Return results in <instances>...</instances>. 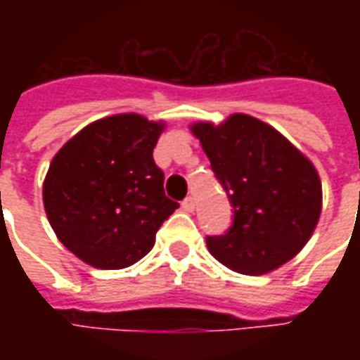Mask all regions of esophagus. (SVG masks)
I'll return each mask as SVG.
<instances>
[{
	"instance_id": "obj_1",
	"label": "esophagus",
	"mask_w": 360,
	"mask_h": 360,
	"mask_svg": "<svg viewBox=\"0 0 360 360\" xmlns=\"http://www.w3.org/2000/svg\"><path fill=\"white\" fill-rule=\"evenodd\" d=\"M181 206H183V210L185 212H193L195 210V198H193V196H187V198L181 202Z\"/></svg>"
}]
</instances>
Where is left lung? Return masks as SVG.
<instances>
[{"label": "left lung", "instance_id": "8db88e82", "mask_svg": "<svg viewBox=\"0 0 360 360\" xmlns=\"http://www.w3.org/2000/svg\"><path fill=\"white\" fill-rule=\"evenodd\" d=\"M210 167L227 193L233 221L206 245L221 264L260 276L307 245L320 218L322 185L314 165L274 127L235 113L226 123H196Z\"/></svg>", "mask_w": 360, "mask_h": 360}]
</instances>
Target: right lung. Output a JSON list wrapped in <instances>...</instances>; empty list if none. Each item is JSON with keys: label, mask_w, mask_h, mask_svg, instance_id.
<instances>
[{"label": "right lung", "mask_w": 360, "mask_h": 360, "mask_svg": "<svg viewBox=\"0 0 360 360\" xmlns=\"http://www.w3.org/2000/svg\"><path fill=\"white\" fill-rule=\"evenodd\" d=\"M162 123L121 113L84 127L51 160L44 208L58 239L86 264L119 270L146 257L179 202L152 158Z\"/></svg>", "instance_id": "1"}]
</instances>
